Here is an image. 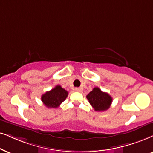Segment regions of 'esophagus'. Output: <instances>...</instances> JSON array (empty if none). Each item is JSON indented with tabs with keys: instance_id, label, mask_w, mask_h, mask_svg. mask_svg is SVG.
<instances>
[{
	"instance_id": "obj_1",
	"label": "esophagus",
	"mask_w": 153,
	"mask_h": 153,
	"mask_svg": "<svg viewBox=\"0 0 153 153\" xmlns=\"http://www.w3.org/2000/svg\"><path fill=\"white\" fill-rule=\"evenodd\" d=\"M75 90L76 91V92H80V90H81V89L80 88H76L75 89Z\"/></svg>"
}]
</instances>
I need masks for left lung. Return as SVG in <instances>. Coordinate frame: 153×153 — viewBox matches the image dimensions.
<instances>
[{
	"label": "left lung",
	"instance_id": "1",
	"mask_svg": "<svg viewBox=\"0 0 153 153\" xmlns=\"http://www.w3.org/2000/svg\"><path fill=\"white\" fill-rule=\"evenodd\" d=\"M90 104L96 111H104L109 109L112 97L107 92H102L99 88H93L86 96Z\"/></svg>",
	"mask_w": 153,
	"mask_h": 153
}]
</instances>
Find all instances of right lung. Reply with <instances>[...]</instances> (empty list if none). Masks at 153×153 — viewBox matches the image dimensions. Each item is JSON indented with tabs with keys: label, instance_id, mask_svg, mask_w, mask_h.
Returning <instances> with one entry per match:
<instances>
[{
	"label": "right lung",
	"instance_id": "add662e5",
	"mask_svg": "<svg viewBox=\"0 0 153 153\" xmlns=\"http://www.w3.org/2000/svg\"><path fill=\"white\" fill-rule=\"evenodd\" d=\"M68 94L65 89L56 85L51 90L42 94L41 99L43 104L48 108H57L66 99Z\"/></svg>",
	"mask_w": 153,
	"mask_h": 153
}]
</instances>
